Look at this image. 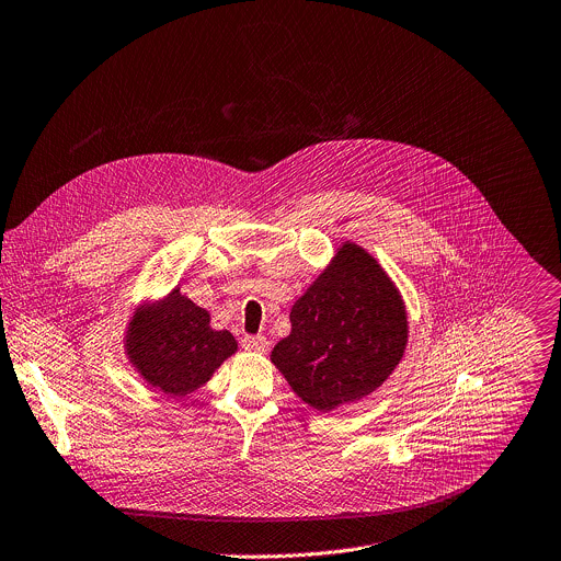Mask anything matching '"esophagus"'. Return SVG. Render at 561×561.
<instances>
[{"mask_svg":"<svg viewBox=\"0 0 561 561\" xmlns=\"http://www.w3.org/2000/svg\"><path fill=\"white\" fill-rule=\"evenodd\" d=\"M241 346H243L245 351H252V353H265L267 346H270V342H267L265 335H245V337L241 340Z\"/></svg>","mask_w":561,"mask_h":561,"instance_id":"1","label":"esophagus"}]
</instances>
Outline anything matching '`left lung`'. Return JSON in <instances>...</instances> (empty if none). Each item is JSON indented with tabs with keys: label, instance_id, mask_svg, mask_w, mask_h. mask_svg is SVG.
Wrapping results in <instances>:
<instances>
[{
	"label": "left lung",
	"instance_id": "1",
	"mask_svg": "<svg viewBox=\"0 0 561 561\" xmlns=\"http://www.w3.org/2000/svg\"><path fill=\"white\" fill-rule=\"evenodd\" d=\"M272 362L311 408L331 412L377 390L408 344L403 298L383 267L346 241L294 302Z\"/></svg>",
	"mask_w": 561,
	"mask_h": 561
}]
</instances>
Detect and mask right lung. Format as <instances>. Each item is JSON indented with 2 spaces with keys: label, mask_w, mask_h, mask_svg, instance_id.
<instances>
[{
  "label": "right lung",
  "mask_w": 561,
  "mask_h": 561,
  "mask_svg": "<svg viewBox=\"0 0 561 561\" xmlns=\"http://www.w3.org/2000/svg\"><path fill=\"white\" fill-rule=\"evenodd\" d=\"M125 353L140 377L167 397L184 399L237 353L230 331H215L210 313L180 287L156 302H142L129 320Z\"/></svg>",
  "instance_id": "right-lung-1"
}]
</instances>
